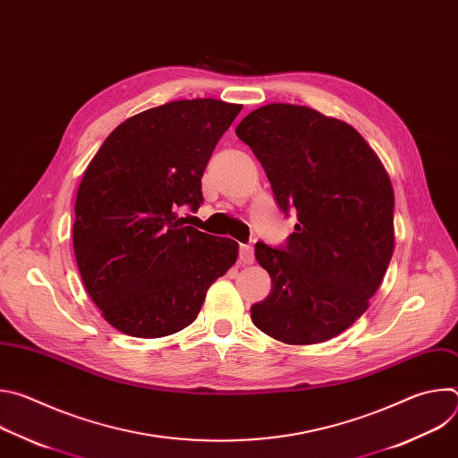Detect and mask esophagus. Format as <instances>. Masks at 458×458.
Wrapping results in <instances>:
<instances>
[{"mask_svg":"<svg viewBox=\"0 0 458 458\" xmlns=\"http://www.w3.org/2000/svg\"><path fill=\"white\" fill-rule=\"evenodd\" d=\"M239 259H241V263L251 265L253 259H255L253 246H251V244H241V246H239Z\"/></svg>","mask_w":458,"mask_h":458,"instance_id":"esophagus-1","label":"esophagus"}]
</instances>
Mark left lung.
<instances>
[{
  "instance_id": "obj_1",
  "label": "left lung",
  "mask_w": 458,
  "mask_h": 458,
  "mask_svg": "<svg viewBox=\"0 0 458 458\" xmlns=\"http://www.w3.org/2000/svg\"><path fill=\"white\" fill-rule=\"evenodd\" d=\"M235 134L299 221L284 246L255 244L272 292L251 320L286 344L334 339L368 310L394 255L391 181L353 126L308 106H260Z\"/></svg>"
}]
</instances>
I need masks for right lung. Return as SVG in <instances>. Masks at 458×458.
<instances>
[{
    "label": "right lung",
    "instance_id": "1",
    "mask_svg": "<svg viewBox=\"0 0 458 458\" xmlns=\"http://www.w3.org/2000/svg\"><path fill=\"white\" fill-rule=\"evenodd\" d=\"M241 105L172 101L128 117L105 140L78 188L74 253L83 284L119 332L157 339L198 317L239 244L184 225L201 177Z\"/></svg>",
    "mask_w": 458,
    "mask_h": 458
}]
</instances>
